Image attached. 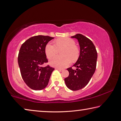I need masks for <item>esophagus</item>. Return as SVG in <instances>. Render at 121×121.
<instances>
[{
  "label": "esophagus",
  "mask_w": 121,
  "mask_h": 121,
  "mask_svg": "<svg viewBox=\"0 0 121 121\" xmlns=\"http://www.w3.org/2000/svg\"><path fill=\"white\" fill-rule=\"evenodd\" d=\"M56 69H58V70H59L60 71H64V69H61V68H56Z\"/></svg>",
  "instance_id": "34e87169"
}]
</instances>
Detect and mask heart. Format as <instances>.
Returning <instances> with one entry per match:
<instances>
[{"label":"heart","mask_w":121,"mask_h":121,"mask_svg":"<svg viewBox=\"0 0 121 121\" xmlns=\"http://www.w3.org/2000/svg\"><path fill=\"white\" fill-rule=\"evenodd\" d=\"M55 45L48 43L45 47V53L47 57L50 59L58 54L59 50L64 48L61 52L63 56H55L50 60V64L57 68H65L70 64L71 60L75 61L79 56V51L73 39L69 38L58 39L56 41Z\"/></svg>","instance_id":"1"}]
</instances>
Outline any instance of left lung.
<instances>
[{
	"mask_svg": "<svg viewBox=\"0 0 121 121\" xmlns=\"http://www.w3.org/2000/svg\"><path fill=\"white\" fill-rule=\"evenodd\" d=\"M78 42L80 52L79 56L73 67L67 69L69 75L65 78V85L72 91H77L84 87L92 77L97 65V52L93 42L83 35L78 34L71 37Z\"/></svg>",
	"mask_w": 121,
	"mask_h": 121,
	"instance_id": "1",
	"label": "left lung"
}]
</instances>
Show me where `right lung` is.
Here are the masks:
<instances>
[{
    "mask_svg": "<svg viewBox=\"0 0 121 121\" xmlns=\"http://www.w3.org/2000/svg\"><path fill=\"white\" fill-rule=\"evenodd\" d=\"M53 37L35 36L22 45L18 56V63L22 78L30 89L42 90L48 85L54 68L42 65L48 62L45 53L47 44Z\"/></svg>",
    "mask_w": 121,
    "mask_h": 121,
    "instance_id": "add662e5",
    "label": "right lung"
}]
</instances>
